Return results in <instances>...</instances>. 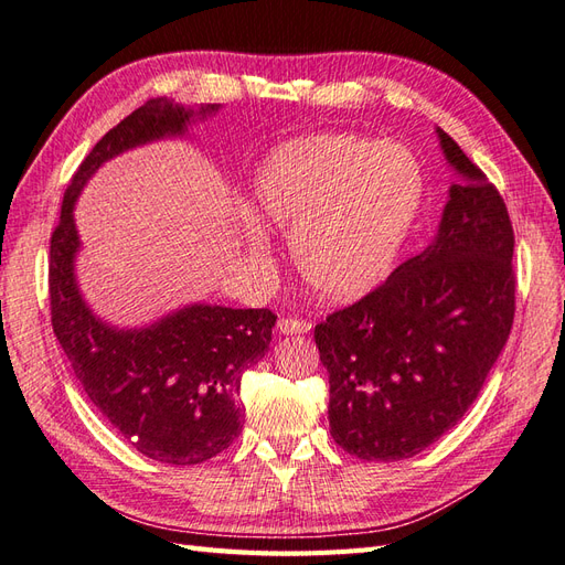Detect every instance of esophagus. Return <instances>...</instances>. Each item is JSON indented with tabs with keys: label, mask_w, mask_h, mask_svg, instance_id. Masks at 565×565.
I'll return each instance as SVG.
<instances>
[{
	"label": "esophagus",
	"mask_w": 565,
	"mask_h": 565,
	"mask_svg": "<svg viewBox=\"0 0 565 565\" xmlns=\"http://www.w3.org/2000/svg\"><path fill=\"white\" fill-rule=\"evenodd\" d=\"M277 329L279 334H308V331L312 329V324L308 320H296V317H281V320L277 322Z\"/></svg>",
	"instance_id": "34e87169"
}]
</instances>
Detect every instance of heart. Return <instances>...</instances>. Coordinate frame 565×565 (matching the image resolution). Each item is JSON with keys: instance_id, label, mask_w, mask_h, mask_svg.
I'll return each mask as SVG.
<instances>
[{"instance_id": "b5f03b06", "label": "heart", "mask_w": 565, "mask_h": 565, "mask_svg": "<svg viewBox=\"0 0 565 565\" xmlns=\"http://www.w3.org/2000/svg\"><path fill=\"white\" fill-rule=\"evenodd\" d=\"M425 195V173L401 142L355 134L288 140L259 164V216L291 234L296 269L315 294L353 300L380 286L406 243ZM255 255L267 248L248 231Z\"/></svg>"}]
</instances>
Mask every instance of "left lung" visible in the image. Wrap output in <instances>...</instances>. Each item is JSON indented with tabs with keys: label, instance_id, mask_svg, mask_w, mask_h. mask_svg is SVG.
Here are the masks:
<instances>
[{
	"label": "left lung",
	"instance_id": "1",
	"mask_svg": "<svg viewBox=\"0 0 565 565\" xmlns=\"http://www.w3.org/2000/svg\"><path fill=\"white\" fill-rule=\"evenodd\" d=\"M458 181L439 231L353 306L315 327L331 437L363 460L420 454L468 413L509 341L513 226L494 185L437 128Z\"/></svg>",
	"mask_w": 565,
	"mask_h": 565
}]
</instances>
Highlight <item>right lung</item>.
<instances>
[{
	"label": "right lung",
	"mask_w": 565,
	"mask_h": 565,
	"mask_svg": "<svg viewBox=\"0 0 565 565\" xmlns=\"http://www.w3.org/2000/svg\"><path fill=\"white\" fill-rule=\"evenodd\" d=\"M216 109L154 97L128 114L81 162L50 241L52 329L76 380L124 439L169 466L205 462L238 437L245 413L241 377L267 353L277 315L193 302L148 327L119 329L99 320L76 281L81 238L74 207L83 185L111 157L179 138L188 124Z\"/></svg>",
	"instance_id": "1"
}]
</instances>
